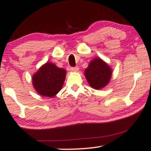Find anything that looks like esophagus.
Segmentation results:
<instances>
[{"mask_svg": "<svg viewBox=\"0 0 151 151\" xmlns=\"http://www.w3.org/2000/svg\"><path fill=\"white\" fill-rule=\"evenodd\" d=\"M70 70L73 72H78V67L76 66V67H72L70 68Z\"/></svg>", "mask_w": 151, "mask_h": 151, "instance_id": "esophagus-1", "label": "esophagus"}]
</instances>
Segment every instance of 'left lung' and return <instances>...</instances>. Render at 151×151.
Listing matches in <instances>:
<instances>
[{
  "label": "left lung",
  "instance_id": "8db88e82",
  "mask_svg": "<svg viewBox=\"0 0 151 151\" xmlns=\"http://www.w3.org/2000/svg\"><path fill=\"white\" fill-rule=\"evenodd\" d=\"M88 83L95 90H101L109 83L112 75L111 67L100 57L94 58L85 70Z\"/></svg>",
  "mask_w": 151,
  "mask_h": 151
}]
</instances>
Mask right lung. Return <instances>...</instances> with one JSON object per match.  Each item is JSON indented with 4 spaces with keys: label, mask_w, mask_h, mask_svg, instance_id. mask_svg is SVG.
<instances>
[{
    "label": "right lung",
    "mask_w": 151,
    "mask_h": 151,
    "mask_svg": "<svg viewBox=\"0 0 151 151\" xmlns=\"http://www.w3.org/2000/svg\"><path fill=\"white\" fill-rule=\"evenodd\" d=\"M66 71L51 62H46L32 76V83L41 96L53 97L62 88Z\"/></svg>",
    "instance_id": "1"
}]
</instances>
